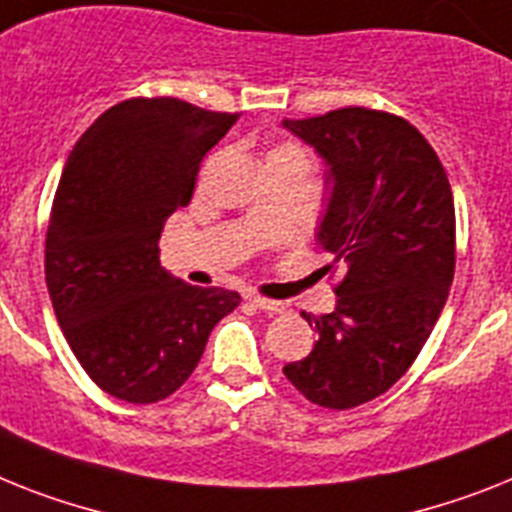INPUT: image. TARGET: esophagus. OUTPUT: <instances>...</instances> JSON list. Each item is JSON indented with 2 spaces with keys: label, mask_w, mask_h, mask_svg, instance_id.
Returning <instances> with one entry per match:
<instances>
[{
  "label": "esophagus",
  "mask_w": 512,
  "mask_h": 512,
  "mask_svg": "<svg viewBox=\"0 0 512 512\" xmlns=\"http://www.w3.org/2000/svg\"><path fill=\"white\" fill-rule=\"evenodd\" d=\"M249 304L257 309H265V312H270V315H281L283 309H286V304L283 302H276V299H265V296H249Z\"/></svg>",
  "instance_id": "1"
}]
</instances>
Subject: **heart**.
<instances>
[{
    "label": "heart",
    "instance_id": "obj_1",
    "mask_svg": "<svg viewBox=\"0 0 512 512\" xmlns=\"http://www.w3.org/2000/svg\"><path fill=\"white\" fill-rule=\"evenodd\" d=\"M273 153H304V150L299 148V145H296V143H283V145H278V148L273 150Z\"/></svg>",
    "mask_w": 512,
    "mask_h": 512
}]
</instances>
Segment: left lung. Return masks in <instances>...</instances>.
I'll list each match as a JSON object with an SVG mask.
<instances>
[{
  "instance_id": "1",
  "label": "left lung",
  "mask_w": 512,
  "mask_h": 512,
  "mask_svg": "<svg viewBox=\"0 0 512 512\" xmlns=\"http://www.w3.org/2000/svg\"><path fill=\"white\" fill-rule=\"evenodd\" d=\"M283 127L330 163L333 192L317 236L333 255L328 270L343 265L336 309L304 312L320 333L315 349L283 375L307 401L346 411L406 375L448 302L453 192L427 137L388 111L346 106Z\"/></svg>"
}]
</instances>
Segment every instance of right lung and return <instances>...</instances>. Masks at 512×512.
I'll return each mask as SVG.
<instances>
[{"label": "right lung", "mask_w": 512, "mask_h": 512, "mask_svg": "<svg viewBox=\"0 0 512 512\" xmlns=\"http://www.w3.org/2000/svg\"><path fill=\"white\" fill-rule=\"evenodd\" d=\"M239 114L171 96L127 98L72 148L46 229V286L80 367L127 403H156L195 372L210 330L242 302L158 263L163 223L195 192Z\"/></svg>", "instance_id": "1"}]
</instances>
